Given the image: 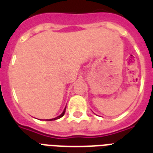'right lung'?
<instances>
[{
	"instance_id": "obj_1",
	"label": "right lung",
	"mask_w": 153,
	"mask_h": 153,
	"mask_svg": "<svg viewBox=\"0 0 153 153\" xmlns=\"http://www.w3.org/2000/svg\"><path fill=\"white\" fill-rule=\"evenodd\" d=\"M65 109L64 110V111L62 112V114L61 115H60L59 116H57V117H56V118H54V119H51V120H57V119H60V117H62L64 115H65Z\"/></svg>"
}]
</instances>
